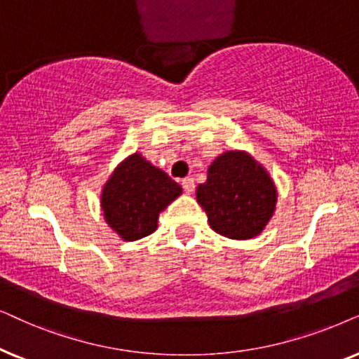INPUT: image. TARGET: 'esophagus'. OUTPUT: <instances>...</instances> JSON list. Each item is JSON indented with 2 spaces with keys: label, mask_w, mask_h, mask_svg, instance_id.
<instances>
[{
  "label": "esophagus",
  "mask_w": 359,
  "mask_h": 359,
  "mask_svg": "<svg viewBox=\"0 0 359 359\" xmlns=\"http://www.w3.org/2000/svg\"><path fill=\"white\" fill-rule=\"evenodd\" d=\"M182 187H184V192L185 194H192L195 190V182L192 177H187V179L182 180Z\"/></svg>",
  "instance_id": "obj_1"
}]
</instances>
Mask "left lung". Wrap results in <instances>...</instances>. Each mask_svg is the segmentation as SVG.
<instances>
[{"label":"left lung","instance_id":"8db88e82","mask_svg":"<svg viewBox=\"0 0 359 359\" xmlns=\"http://www.w3.org/2000/svg\"><path fill=\"white\" fill-rule=\"evenodd\" d=\"M197 202L218 235L251 240L269 223L277 190L267 170L245 151H226L208 167L207 182L197 187Z\"/></svg>","mask_w":359,"mask_h":359}]
</instances>
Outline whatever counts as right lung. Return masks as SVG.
<instances>
[{
  "label": "right lung",
  "instance_id": "add662e5",
  "mask_svg": "<svg viewBox=\"0 0 359 359\" xmlns=\"http://www.w3.org/2000/svg\"><path fill=\"white\" fill-rule=\"evenodd\" d=\"M180 194L179 184L135 152L103 185V217L121 240H141L156 231L159 213Z\"/></svg>",
  "mask_w": 359,
  "mask_h": 359
}]
</instances>
